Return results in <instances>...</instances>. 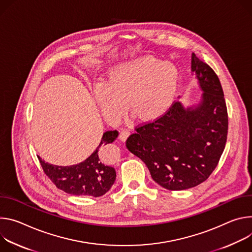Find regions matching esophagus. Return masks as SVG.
<instances>
[{
  "label": "esophagus",
  "mask_w": 252,
  "mask_h": 252,
  "mask_svg": "<svg viewBox=\"0 0 252 252\" xmlns=\"http://www.w3.org/2000/svg\"><path fill=\"white\" fill-rule=\"evenodd\" d=\"M129 135H130L129 129H121L120 134H119V139L121 141H125L126 139L129 137Z\"/></svg>",
  "instance_id": "1"
}]
</instances>
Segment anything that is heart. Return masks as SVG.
I'll use <instances>...</instances> for the list:
<instances>
[{
  "instance_id": "obj_1",
  "label": "heart",
  "mask_w": 252,
  "mask_h": 252,
  "mask_svg": "<svg viewBox=\"0 0 252 252\" xmlns=\"http://www.w3.org/2000/svg\"><path fill=\"white\" fill-rule=\"evenodd\" d=\"M179 74L175 66L153 57H141L121 64L109 73L95 91L102 113L118 118L128 102L131 113L139 120L161 117L173 104Z\"/></svg>"
}]
</instances>
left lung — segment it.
Returning a JSON list of instances; mask_svg holds the SVG:
<instances>
[{
	"instance_id": "obj_1",
	"label": "left lung",
	"mask_w": 252,
	"mask_h": 252,
	"mask_svg": "<svg viewBox=\"0 0 252 252\" xmlns=\"http://www.w3.org/2000/svg\"><path fill=\"white\" fill-rule=\"evenodd\" d=\"M191 71L203 92L201 101L184 108L174 102L164 115L136 127L128 150L147 166L152 179L168 190H184L204 182L225 148L228 115L215 72L194 53Z\"/></svg>"
}]
</instances>
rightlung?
Returning a JSON list of instances; mask_svg holds the SVG:
<instances>
[{
    "label": "right lung",
    "mask_w": 252,
    "mask_h": 252,
    "mask_svg": "<svg viewBox=\"0 0 252 252\" xmlns=\"http://www.w3.org/2000/svg\"><path fill=\"white\" fill-rule=\"evenodd\" d=\"M118 131H107L103 134L96 150L85 160L71 166L49 164L38 156L45 174L59 189L78 196L99 197L110 190L116 179V171L99 150L102 144L113 142Z\"/></svg>",
    "instance_id": "1"
}]
</instances>
